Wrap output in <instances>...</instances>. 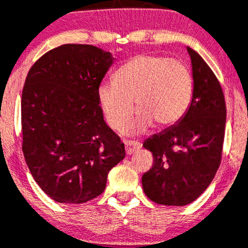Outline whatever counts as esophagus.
<instances>
[{
	"label": "esophagus",
	"instance_id": "34e87169",
	"mask_svg": "<svg viewBox=\"0 0 248 248\" xmlns=\"http://www.w3.org/2000/svg\"><path fill=\"white\" fill-rule=\"evenodd\" d=\"M124 148H126L127 155H131V154H133L134 151L139 150V149L141 148V144L139 143V141L126 140L124 141Z\"/></svg>",
	"mask_w": 248,
	"mask_h": 248
}]
</instances>
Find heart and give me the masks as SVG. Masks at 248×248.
Segmentation results:
<instances>
[{"label":"heart","mask_w":248,"mask_h":248,"mask_svg":"<svg viewBox=\"0 0 248 248\" xmlns=\"http://www.w3.org/2000/svg\"><path fill=\"white\" fill-rule=\"evenodd\" d=\"M114 82L98 87L100 109L112 129L126 128L134 111L138 116L129 133H140L156 124L163 128L178 124L190 108L194 78L188 65L157 54H139L122 64Z\"/></svg>","instance_id":"1"}]
</instances>
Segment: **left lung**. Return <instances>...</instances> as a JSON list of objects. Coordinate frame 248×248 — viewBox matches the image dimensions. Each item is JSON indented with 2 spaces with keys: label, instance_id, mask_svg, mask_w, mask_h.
Listing matches in <instances>:
<instances>
[{
  "label": "left lung",
  "instance_id": "left-lung-1",
  "mask_svg": "<svg viewBox=\"0 0 248 248\" xmlns=\"http://www.w3.org/2000/svg\"><path fill=\"white\" fill-rule=\"evenodd\" d=\"M194 78L190 108L174 126L144 141L154 163L141 177L145 195L165 206L195 201L215 178L222 160L227 108L223 90L199 53L188 47Z\"/></svg>",
  "mask_w": 248,
  "mask_h": 248
}]
</instances>
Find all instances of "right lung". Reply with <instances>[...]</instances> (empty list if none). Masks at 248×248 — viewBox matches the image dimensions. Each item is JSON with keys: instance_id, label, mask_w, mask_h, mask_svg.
I'll return each instance as SVG.
<instances>
[{"instance_id": "right-lung-1", "label": "right lung", "mask_w": 248, "mask_h": 248, "mask_svg": "<svg viewBox=\"0 0 248 248\" xmlns=\"http://www.w3.org/2000/svg\"><path fill=\"white\" fill-rule=\"evenodd\" d=\"M111 53L91 45L59 46L31 66L21 94L26 165L38 186L60 203H83L104 191L124 144L105 124L98 87Z\"/></svg>"}]
</instances>
